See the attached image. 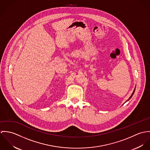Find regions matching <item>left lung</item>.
<instances>
[{
  "label": "left lung",
  "instance_id": "1",
  "mask_svg": "<svg viewBox=\"0 0 150 150\" xmlns=\"http://www.w3.org/2000/svg\"><path fill=\"white\" fill-rule=\"evenodd\" d=\"M135 89H136V86H135V88H134V90H133V93H132V95H130V97H129V98L128 99V100H127V101H126V102H128V101L129 100H130V98H132V96H133V94H134V91H135Z\"/></svg>",
  "mask_w": 150,
  "mask_h": 150
}]
</instances>
